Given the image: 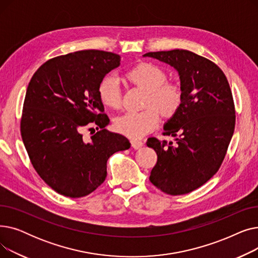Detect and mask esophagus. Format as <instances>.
I'll return each instance as SVG.
<instances>
[{
    "label": "esophagus",
    "mask_w": 258,
    "mask_h": 258,
    "mask_svg": "<svg viewBox=\"0 0 258 258\" xmlns=\"http://www.w3.org/2000/svg\"><path fill=\"white\" fill-rule=\"evenodd\" d=\"M143 142L140 141V140H133L132 141V146L135 148V150H138V148L142 147L143 146Z\"/></svg>",
    "instance_id": "34e87169"
}]
</instances>
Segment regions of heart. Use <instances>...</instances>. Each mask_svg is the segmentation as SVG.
Wrapping results in <instances>:
<instances>
[{"instance_id": "heart-1", "label": "heart", "mask_w": 258, "mask_h": 258, "mask_svg": "<svg viewBox=\"0 0 258 258\" xmlns=\"http://www.w3.org/2000/svg\"><path fill=\"white\" fill-rule=\"evenodd\" d=\"M134 86L146 91L145 110L126 113L115 120L116 130L133 139H138L153 131L159 123L160 113L165 118L177 114L183 102V89L179 83L166 80L165 71L157 64L141 62L126 73ZM98 96L106 107L118 110L122 104V93L118 80L105 76L98 86Z\"/></svg>"}]
</instances>
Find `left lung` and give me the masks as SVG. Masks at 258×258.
<instances>
[{
  "mask_svg": "<svg viewBox=\"0 0 258 258\" xmlns=\"http://www.w3.org/2000/svg\"><path fill=\"white\" fill-rule=\"evenodd\" d=\"M179 72L183 102L164 126L175 142L148 138L157 163L151 182L170 196L189 194L220 169L235 127V106L226 75L213 61L184 50L145 53Z\"/></svg>",
  "mask_w": 258,
  "mask_h": 258,
  "instance_id": "8db88e82",
  "label": "left lung"
}]
</instances>
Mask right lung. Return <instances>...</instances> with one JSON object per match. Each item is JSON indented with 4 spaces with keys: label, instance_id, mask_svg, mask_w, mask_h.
Returning a JSON list of instances; mask_svg holds the SVG:
<instances>
[{
    "label": "right lung",
    "instance_id": "add662e5",
    "mask_svg": "<svg viewBox=\"0 0 258 258\" xmlns=\"http://www.w3.org/2000/svg\"><path fill=\"white\" fill-rule=\"evenodd\" d=\"M120 60L100 50L56 56L38 68L27 88L22 139L35 171L59 195L75 199L96 190L106 178L108 158L131 146L104 128L110 119L98 96L100 81ZM92 125L101 130L84 140L81 131Z\"/></svg>",
    "mask_w": 258,
    "mask_h": 258
}]
</instances>
